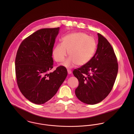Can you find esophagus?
<instances>
[{
    "instance_id": "1",
    "label": "esophagus",
    "mask_w": 134,
    "mask_h": 134,
    "mask_svg": "<svg viewBox=\"0 0 134 134\" xmlns=\"http://www.w3.org/2000/svg\"><path fill=\"white\" fill-rule=\"evenodd\" d=\"M68 72L69 74H71L72 73V71L70 70H69V69L68 70Z\"/></svg>"
}]
</instances>
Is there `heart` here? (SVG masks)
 <instances>
[{"instance_id":"b5f03b06","label":"heart","mask_w":134,"mask_h":134,"mask_svg":"<svg viewBox=\"0 0 134 134\" xmlns=\"http://www.w3.org/2000/svg\"><path fill=\"white\" fill-rule=\"evenodd\" d=\"M96 49L94 38L83 32L69 34L62 38V44H58L54 48L53 54L57 62H63L69 58L63 65L71 68L75 64L82 66L88 63L93 57Z\"/></svg>"}]
</instances>
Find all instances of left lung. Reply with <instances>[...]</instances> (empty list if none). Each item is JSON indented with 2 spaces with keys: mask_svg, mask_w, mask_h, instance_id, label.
Here are the masks:
<instances>
[{
  "mask_svg": "<svg viewBox=\"0 0 134 134\" xmlns=\"http://www.w3.org/2000/svg\"><path fill=\"white\" fill-rule=\"evenodd\" d=\"M98 35L97 48L92 59L75 69L73 75L78 80L77 97L89 105L98 103L111 92L118 71V63L114 49L107 40Z\"/></svg>",
  "mask_w": 134,
  "mask_h": 134,
  "instance_id": "obj_1",
  "label": "left lung"
}]
</instances>
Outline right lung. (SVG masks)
<instances>
[{"instance_id":"obj_1","label":"right lung","mask_w":134,"mask_h":134,"mask_svg":"<svg viewBox=\"0 0 134 134\" xmlns=\"http://www.w3.org/2000/svg\"><path fill=\"white\" fill-rule=\"evenodd\" d=\"M59 27L44 28L24 39L15 58V74L19 90L27 99L41 105L51 99L68 75L59 66L53 72V49Z\"/></svg>"}]
</instances>
